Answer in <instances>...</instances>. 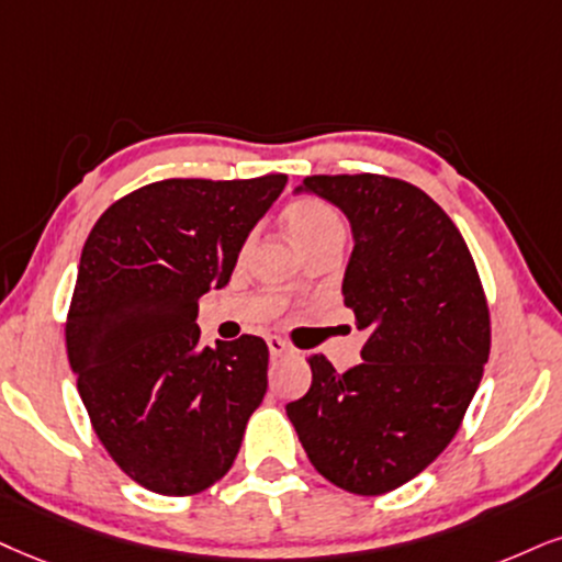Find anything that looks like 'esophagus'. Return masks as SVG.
<instances>
[{
  "mask_svg": "<svg viewBox=\"0 0 562 562\" xmlns=\"http://www.w3.org/2000/svg\"><path fill=\"white\" fill-rule=\"evenodd\" d=\"M268 351H270V357H286V355H292V346H289L286 341H281V338H276V336H270L268 338Z\"/></svg>",
  "mask_w": 562,
  "mask_h": 562,
  "instance_id": "34e87169",
  "label": "esophagus"
}]
</instances>
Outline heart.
I'll return each mask as SVG.
<instances>
[{
  "label": "heart",
  "mask_w": 562,
  "mask_h": 562,
  "mask_svg": "<svg viewBox=\"0 0 562 562\" xmlns=\"http://www.w3.org/2000/svg\"><path fill=\"white\" fill-rule=\"evenodd\" d=\"M283 226H286L294 245L300 247V252L313 245H321V241L344 237L341 218L336 216L334 207L317 198L292 200L283 207Z\"/></svg>",
  "instance_id": "heart-1"
}]
</instances>
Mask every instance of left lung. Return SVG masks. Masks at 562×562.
Segmentation results:
<instances>
[{"label": "left lung", "instance_id": "left-lung-1", "mask_svg": "<svg viewBox=\"0 0 562 562\" xmlns=\"http://www.w3.org/2000/svg\"><path fill=\"white\" fill-rule=\"evenodd\" d=\"M351 226L341 294L367 336L346 372L310 357L286 414L307 459L355 495L414 480L453 440L490 357V315L467 241L419 187L380 175L307 177Z\"/></svg>", "mask_w": 562, "mask_h": 562}]
</instances>
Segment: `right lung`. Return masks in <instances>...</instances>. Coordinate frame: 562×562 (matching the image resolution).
Masks as SVG:
<instances>
[{
  "mask_svg": "<svg viewBox=\"0 0 562 562\" xmlns=\"http://www.w3.org/2000/svg\"><path fill=\"white\" fill-rule=\"evenodd\" d=\"M286 175L164 179L116 200L82 247L67 357L95 435L124 474L192 495L237 459L268 391L258 336L200 346L198 300L224 289Z\"/></svg>",
  "mask_w": 562,
  "mask_h": 562,
  "instance_id": "add662e5",
  "label": "right lung"
}]
</instances>
